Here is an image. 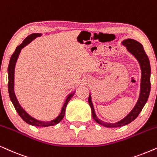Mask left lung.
Returning a JSON list of instances; mask_svg holds the SVG:
<instances>
[{
    "label": "left lung",
    "instance_id": "8db88e82",
    "mask_svg": "<svg viewBox=\"0 0 157 157\" xmlns=\"http://www.w3.org/2000/svg\"><path fill=\"white\" fill-rule=\"evenodd\" d=\"M123 45L126 47L128 52H130L133 55L135 56L139 61L140 66L141 68V93L138 100L137 103L136 104L135 107L131 110L128 116L116 124H108V123L103 122L100 121L98 117L96 116L95 110H94L93 105L92 103L91 98L89 96L88 103L90 105L92 110V116L94 120L98 124L101 126H103L108 128H116V127H121L123 126L130 124L133 121H134L137 116H139L141 110L143 109L144 106L147 103L148 98H149L150 90H151V81H150V75H151V67H150L149 59L147 54L144 51L143 46L140 44L139 41L134 40V39H128L124 40L122 42Z\"/></svg>",
    "mask_w": 157,
    "mask_h": 157
}]
</instances>
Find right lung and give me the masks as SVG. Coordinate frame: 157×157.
<instances>
[{
    "label": "right lung",
    "instance_id": "obj_1",
    "mask_svg": "<svg viewBox=\"0 0 157 157\" xmlns=\"http://www.w3.org/2000/svg\"><path fill=\"white\" fill-rule=\"evenodd\" d=\"M41 33H32V34L29 35L26 37V39H24V41H23L21 44L18 46L16 47L15 52H13V54H12L11 57L10 59L9 64H8V93H9V96L10 98V100H11L12 103L15 107V109L17 113L19 115L21 118L23 120H24L25 122L27 123V124L32 125V126H39V127H47L50 126H54V125L57 124L58 123H59L60 121L62 120V118H64V113H65V109L67 107V105L68 102L70 101L71 98L73 95H74L75 92L72 93V94H70L69 96L65 100V103H64L63 107L62 108L61 113L59 114V116L57 117L54 120H52L51 121H49V122H43V121H39L36 120L35 118L31 117L25 111V110L23 109V108L21 107L20 104L18 103L17 99H16L15 93H14V69H15V65L16 60H17L18 57V54H19L21 50L23 49L25 46H26L28 44H29L31 41H32L33 39L36 37L40 36Z\"/></svg>",
    "mask_w": 157,
    "mask_h": 157
}]
</instances>
